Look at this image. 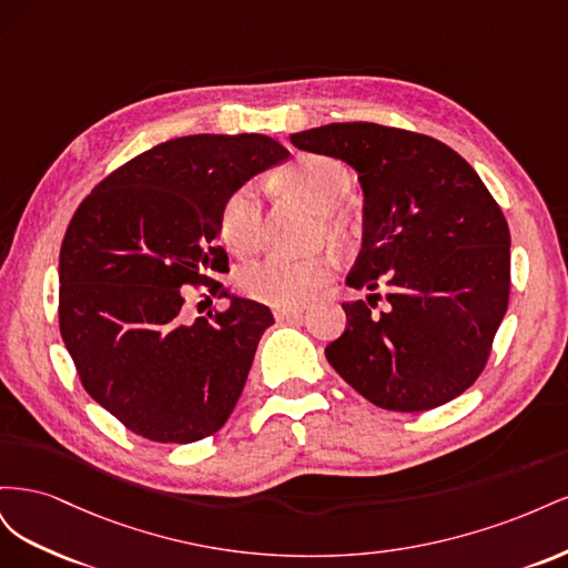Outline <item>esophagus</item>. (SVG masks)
<instances>
[{"label":"esophagus","instance_id":"obj_1","mask_svg":"<svg viewBox=\"0 0 568 568\" xmlns=\"http://www.w3.org/2000/svg\"><path fill=\"white\" fill-rule=\"evenodd\" d=\"M305 307L303 305H288V307H274V317L277 320H291V317H298L303 315Z\"/></svg>","mask_w":568,"mask_h":568}]
</instances>
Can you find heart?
I'll use <instances>...</instances> for the list:
<instances>
[{"mask_svg": "<svg viewBox=\"0 0 568 568\" xmlns=\"http://www.w3.org/2000/svg\"><path fill=\"white\" fill-rule=\"evenodd\" d=\"M280 184L303 199L317 213H332L348 199L353 173L332 156H301L280 173ZM220 236L234 255H251L263 242V201L253 184H242L225 199L220 211ZM332 277V265L320 257L291 261L270 255L239 270L236 286L244 296L274 307L301 305Z\"/></svg>", "mask_w": 568, "mask_h": 568, "instance_id": "obj_1", "label": "heart"}]
</instances>
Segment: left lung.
Instances as JSON below:
<instances>
[{
    "label": "left lung",
    "mask_w": 568,
    "mask_h": 568,
    "mask_svg": "<svg viewBox=\"0 0 568 568\" xmlns=\"http://www.w3.org/2000/svg\"><path fill=\"white\" fill-rule=\"evenodd\" d=\"M301 151L348 163L365 194L363 251L346 284L388 286L343 303L346 332L329 365L363 398L393 412L450 403L484 372L509 301V227L457 151L419 132L332 123L291 134Z\"/></svg>",
    "instance_id": "8db88e82"
}]
</instances>
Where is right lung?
<instances>
[{
    "instance_id": "add662e5",
    "label": "right lung",
    "mask_w": 568,
    "mask_h": 568,
    "mask_svg": "<svg viewBox=\"0 0 568 568\" xmlns=\"http://www.w3.org/2000/svg\"><path fill=\"white\" fill-rule=\"evenodd\" d=\"M288 151L265 134H189L101 180L59 255V326L92 398L156 443H194L227 422L274 317L232 296L217 246L225 199ZM184 285L230 297L227 312L179 320Z\"/></svg>"
}]
</instances>
